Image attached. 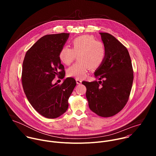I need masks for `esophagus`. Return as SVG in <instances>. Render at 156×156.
I'll list each match as a JSON object with an SVG mask.
<instances>
[{
  "label": "esophagus",
  "instance_id": "esophagus-1",
  "mask_svg": "<svg viewBox=\"0 0 156 156\" xmlns=\"http://www.w3.org/2000/svg\"><path fill=\"white\" fill-rule=\"evenodd\" d=\"M76 83H77L78 84H81V83H82L81 80H80L78 79V78L76 79Z\"/></svg>",
  "mask_w": 156,
  "mask_h": 156
}]
</instances>
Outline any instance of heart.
<instances>
[{
	"label": "heart",
	"instance_id": "heart-1",
	"mask_svg": "<svg viewBox=\"0 0 156 156\" xmlns=\"http://www.w3.org/2000/svg\"><path fill=\"white\" fill-rule=\"evenodd\" d=\"M72 49L63 46L60 50L58 57L60 61L70 65L77 55L78 60L68 69L67 75L78 79L84 78L90 69L95 70L103 63L106 51L102 42L98 41L91 35H82L71 41Z\"/></svg>",
	"mask_w": 156,
	"mask_h": 156
}]
</instances>
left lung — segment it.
Masks as SVG:
<instances>
[{"label":"left lung","mask_w":156,"mask_h":156,"mask_svg":"<svg viewBox=\"0 0 156 156\" xmlns=\"http://www.w3.org/2000/svg\"><path fill=\"white\" fill-rule=\"evenodd\" d=\"M106 56L96 69L98 81H83L90 108L102 117L115 115L126 105L131 90L133 71L127 49L114 36L99 33Z\"/></svg>","instance_id":"obj_1"}]
</instances>
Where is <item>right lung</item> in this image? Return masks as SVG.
<instances>
[{"label": "right lung", "instance_id": "obj_1", "mask_svg": "<svg viewBox=\"0 0 156 156\" xmlns=\"http://www.w3.org/2000/svg\"><path fill=\"white\" fill-rule=\"evenodd\" d=\"M69 36L63 33L42 37L27 51L23 60L21 81L24 92L33 107L48 119L57 118L66 112L76 84L70 77L61 84L52 83L56 75L65 72L58 54Z\"/></svg>", "mask_w": 156, "mask_h": 156}]
</instances>
